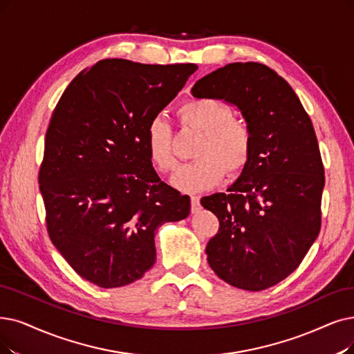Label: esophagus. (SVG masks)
<instances>
[{
    "label": "esophagus",
    "mask_w": 354,
    "mask_h": 354,
    "mask_svg": "<svg viewBox=\"0 0 354 354\" xmlns=\"http://www.w3.org/2000/svg\"><path fill=\"white\" fill-rule=\"evenodd\" d=\"M192 212L196 214V212L201 210V197L199 196H192Z\"/></svg>",
    "instance_id": "34e87169"
}]
</instances>
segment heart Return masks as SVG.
Segmentation results:
<instances>
[{"instance_id": "1", "label": "heart", "mask_w": 354, "mask_h": 354, "mask_svg": "<svg viewBox=\"0 0 354 354\" xmlns=\"http://www.w3.org/2000/svg\"><path fill=\"white\" fill-rule=\"evenodd\" d=\"M177 115L186 128L202 133V138L194 151L196 161L173 177L176 189L196 193L216 186L223 174L228 178L241 176L251 158L252 135L244 120L232 118L228 104L215 98H192L180 106ZM145 148L157 171L169 174L178 167L171 129L162 118L149 122Z\"/></svg>"}]
</instances>
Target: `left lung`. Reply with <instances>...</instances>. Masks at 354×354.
I'll return each instance as SVG.
<instances>
[{
	"label": "left lung",
	"mask_w": 354,
	"mask_h": 354,
	"mask_svg": "<svg viewBox=\"0 0 354 354\" xmlns=\"http://www.w3.org/2000/svg\"><path fill=\"white\" fill-rule=\"evenodd\" d=\"M192 94L235 104L252 135L250 162L228 193L201 201L219 221L207 263L235 288L274 286L298 268L321 230L325 177L313 122L288 81L259 62L225 65Z\"/></svg>",
	"instance_id": "obj_1"
}]
</instances>
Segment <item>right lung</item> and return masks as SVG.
Segmentation results:
<instances>
[{
  "mask_svg": "<svg viewBox=\"0 0 354 354\" xmlns=\"http://www.w3.org/2000/svg\"><path fill=\"white\" fill-rule=\"evenodd\" d=\"M196 69L98 61L71 81L52 113L39 169L48 234L97 286L142 277L157 257L155 230L189 215L190 197L155 173L145 135Z\"/></svg>",
  "mask_w": 354,
  "mask_h": 354,
  "instance_id": "1",
  "label": "right lung"
}]
</instances>
